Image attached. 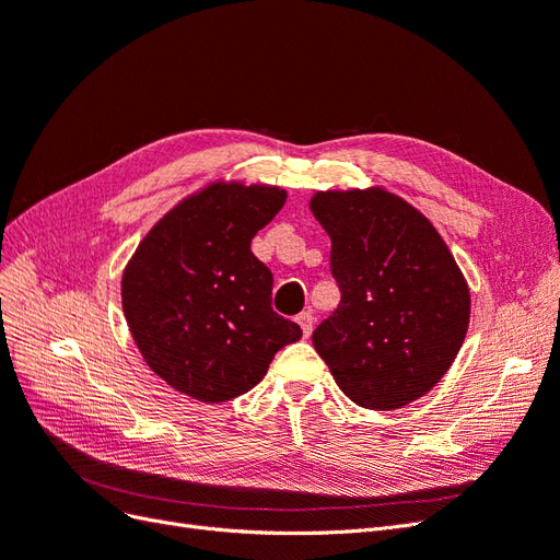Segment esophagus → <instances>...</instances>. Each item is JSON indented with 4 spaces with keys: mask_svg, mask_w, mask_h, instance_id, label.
Masks as SVG:
<instances>
[{
    "mask_svg": "<svg viewBox=\"0 0 560 560\" xmlns=\"http://www.w3.org/2000/svg\"><path fill=\"white\" fill-rule=\"evenodd\" d=\"M296 322H299V327H301L303 336H311V334H313L315 319H313V313H311V311H303L301 315H296Z\"/></svg>",
    "mask_w": 560,
    "mask_h": 560,
    "instance_id": "obj_1",
    "label": "esophagus"
}]
</instances>
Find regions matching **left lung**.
Instances as JSON below:
<instances>
[{
	"instance_id": "obj_1",
	"label": "left lung",
	"mask_w": 560,
	"mask_h": 560,
	"mask_svg": "<svg viewBox=\"0 0 560 560\" xmlns=\"http://www.w3.org/2000/svg\"><path fill=\"white\" fill-rule=\"evenodd\" d=\"M331 238L341 306L313 331L336 385L358 406L393 411L444 378L469 327L460 266L430 219L383 186L315 191Z\"/></svg>"
}]
</instances>
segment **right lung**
Returning <instances> with one entry per match:
<instances>
[{"label":"right lung","instance_id":"right-lung-1","mask_svg":"<svg viewBox=\"0 0 560 560\" xmlns=\"http://www.w3.org/2000/svg\"><path fill=\"white\" fill-rule=\"evenodd\" d=\"M284 200L273 184L210 182L167 210L126 264L132 341L177 393L206 404L241 397L301 338L270 308L273 276L249 249Z\"/></svg>","mask_w":560,"mask_h":560}]
</instances>
